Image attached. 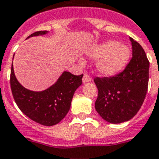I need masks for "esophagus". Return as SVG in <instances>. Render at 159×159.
<instances>
[{
    "label": "esophagus",
    "mask_w": 159,
    "mask_h": 159,
    "mask_svg": "<svg viewBox=\"0 0 159 159\" xmlns=\"http://www.w3.org/2000/svg\"><path fill=\"white\" fill-rule=\"evenodd\" d=\"M90 81H91V76L85 73L83 76V83H88V82H90Z\"/></svg>",
    "instance_id": "obj_1"
}]
</instances>
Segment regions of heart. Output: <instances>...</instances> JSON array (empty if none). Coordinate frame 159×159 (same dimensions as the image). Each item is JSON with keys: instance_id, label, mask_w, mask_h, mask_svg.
Masks as SVG:
<instances>
[{"instance_id": "b5f03b06", "label": "heart", "mask_w": 159, "mask_h": 159, "mask_svg": "<svg viewBox=\"0 0 159 159\" xmlns=\"http://www.w3.org/2000/svg\"><path fill=\"white\" fill-rule=\"evenodd\" d=\"M90 57L101 59L98 63V70L103 75H113L120 72L127 64L130 50L127 46L120 45L116 41H109L93 48L89 52Z\"/></svg>"}]
</instances>
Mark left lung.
Returning a JSON list of instances; mask_svg holds the SVG:
<instances>
[{"instance_id": "8db88e82", "label": "left lung", "mask_w": 159, "mask_h": 159, "mask_svg": "<svg viewBox=\"0 0 159 159\" xmlns=\"http://www.w3.org/2000/svg\"><path fill=\"white\" fill-rule=\"evenodd\" d=\"M130 39L132 58L124 70L114 76L93 79L98 89L95 109L102 119L113 124L134 117L148 91L149 61L140 44Z\"/></svg>"}]
</instances>
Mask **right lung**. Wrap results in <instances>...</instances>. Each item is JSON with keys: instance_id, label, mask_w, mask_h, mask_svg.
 I'll return each instance as SVG.
<instances>
[{"instance_id": "obj_1", "label": "right lung", "mask_w": 159, "mask_h": 159, "mask_svg": "<svg viewBox=\"0 0 159 159\" xmlns=\"http://www.w3.org/2000/svg\"><path fill=\"white\" fill-rule=\"evenodd\" d=\"M48 31H37L28 37L43 35ZM83 75H75L63 72L58 80L48 89L34 92L23 87L11 70V89L15 102L23 113L41 125H54L66 116L70 107L72 98L78 87L82 84Z\"/></svg>"}]
</instances>
